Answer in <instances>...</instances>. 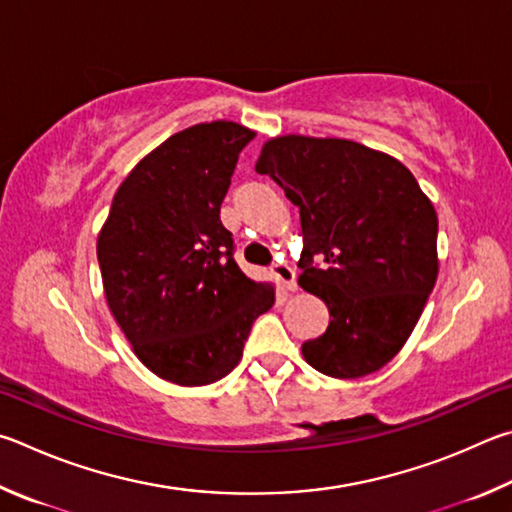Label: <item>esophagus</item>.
Segmentation results:
<instances>
[{
	"label": "esophagus",
	"instance_id": "34e87169",
	"mask_svg": "<svg viewBox=\"0 0 512 512\" xmlns=\"http://www.w3.org/2000/svg\"><path fill=\"white\" fill-rule=\"evenodd\" d=\"M272 274H274V279L281 283L283 290H288V292L297 290V274H294V270L288 263H276L272 267Z\"/></svg>",
	"mask_w": 512,
	"mask_h": 512
}]
</instances>
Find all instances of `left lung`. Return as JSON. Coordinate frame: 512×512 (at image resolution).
Returning a JSON list of instances; mask_svg holds the SVG:
<instances>
[{"label":"left lung","instance_id":"left-lung-1","mask_svg":"<svg viewBox=\"0 0 512 512\" xmlns=\"http://www.w3.org/2000/svg\"><path fill=\"white\" fill-rule=\"evenodd\" d=\"M256 170L299 206V285L330 312L326 333L301 346L303 360L337 380L380 371L434 290L432 200L402 161L351 139L281 134L263 143Z\"/></svg>","mask_w":512,"mask_h":512}]
</instances>
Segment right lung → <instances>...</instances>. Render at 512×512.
Segmentation results:
<instances>
[{"instance_id":"1","label":"right lung","mask_w":512,"mask_h":512,"mask_svg":"<svg viewBox=\"0 0 512 512\" xmlns=\"http://www.w3.org/2000/svg\"><path fill=\"white\" fill-rule=\"evenodd\" d=\"M256 137L218 119L175 132L116 188L96 240L107 308L157 378L206 387L236 369L274 283L233 261L220 206L240 150Z\"/></svg>"}]
</instances>
